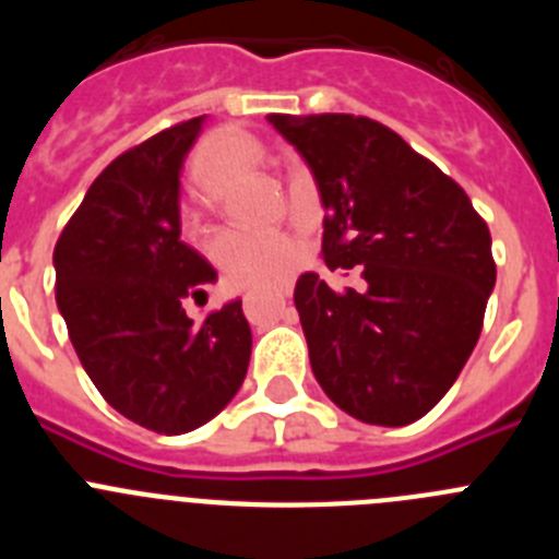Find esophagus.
Wrapping results in <instances>:
<instances>
[{"label":"esophagus","instance_id":"esophagus-1","mask_svg":"<svg viewBox=\"0 0 559 559\" xmlns=\"http://www.w3.org/2000/svg\"><path fill=\"white\" fill-rule=\"evenodd\" d=\"M288 294H290V288H288V285H285V288L276 290V299H280V302H285V296H288Z\"/></svg>","mask_w":559,"mask_h":559}]
</instances>
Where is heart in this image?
<instances>
[{
  "label": "heart",
  "mask_w": 559,
  "mask_h": 559,
  "mask_svg": "<svg viewBox=\"0 0 559 559\" xmlns=\"http://www.w3.org/2000/svg\"><path fill=\"white\" fill-rule=\"evenodd\" d=\"M260 159V147L231 128L210 133L192 156V179L204 192H215L226 173L243 170ZM299 243L288 231L224 229L212 237L210 260L231 288L274 285L290 274Z\"/></svg>",
  "instance_id": "1"
}]
</instances>
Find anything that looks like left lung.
<instances>
[{
	"label": "left lung",
	"instance_id": "left-lung-1",
	"mask_svg": "<svg viewBox=\"0 0 559 559\" xmlns=\"http://www.w3.org/2000/svg\"><path fill=\"white\" fill-rule=\"evenodd\" d=\"M324 204L330 271L367 288L296 280L319 386L369 426H408L445 397L476 347L496 285L490 229L467 192L400 133L355 114H269Z\"/></svg>",
	"mask_w": 559,
	"mask_h": 559
}]
</instances>
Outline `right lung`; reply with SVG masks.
Here are the masks:
<instances>
[{"instance_id": "add662e5", "label": "right lung", "mask_w": 559, "mask_h": 559, "mask_svg": "<svg viewBox=\"0 0 559 559\" xmlns=\"http://www.w3.org/2000/svg\"><path fill=\"white\" fill-rule=\"evenodd\" d=\"M204 117L120 153L56 243V302L83 369L147 431L187 433L237 394L251 330L240 299L195 324L187 296L218 274L181 240L179 176Z\"/></svg>"}]
</instances>
